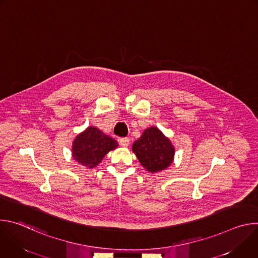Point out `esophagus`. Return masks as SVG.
<instances>
[{
    "label": "esophagus",
    "instance_id": "esophagus-1",
    "mask_svg": "<svg viewBox=\"0 0 258 258\" xmlns=\"http://www.w3.org/2000/svg\"><path fill=\"white\" fill-rule=\"evenodd\" d=\"M118 143L121 147H127L130 145V140L127 138H121L118 140Z\"/></svg>",
    "mask_w": 258,
    "mask_h": 258
}]
</instances>
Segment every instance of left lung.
<instances>
[{
    "mask_svg": "<svg viewBox=\"0 0 258 258\" xmlns=\"http://www.w3.org/2000/svg\"><path fill=\"white\" fill-rule=\"evenodd\" d=\"M133 151L141 164L150 172H157L168 167L174 156L170 141L156 127L147 128L133 145Z\"/></svg>",
    "mask_w": 258,
    "mask_h": 258,
    "instance_id": "1",
    "label": "left lung"
}]
</instances>
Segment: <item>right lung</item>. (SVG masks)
Returning <instances> with one entry per match:
<instances>
[{
    "label": "right lung",
    "mask_w": 258,
    "mask_h": 258,
    "mask_svg": "<svg viewBox=\"0 0 258 258\" xmlns=\"http://www.w3.org/2000/svg\"><path fill=\"white\" fill-rule=\"evenodd\" d=\"M117 146L115 140L104 135L97 127L90 126L73 141L72 156L84 166L93 168Z\"/></svg>",
    "instance_id": "obj_1"
}]
</instances>
